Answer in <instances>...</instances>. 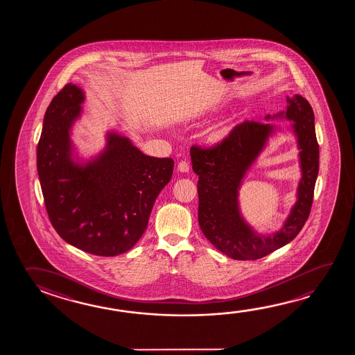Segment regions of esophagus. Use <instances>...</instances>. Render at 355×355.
<instances>
[{"label":"esophagus","mask_w":355,"mask_h":355,"mask_svg":"<svg viewBox=\"0 0 355 355\" xmlns=\"http://www.w3.org/2000/svg\"><path fill=\"white\" fill-rule=\"evenodd\" d=\"M178 171L182 172V173L189 172V163L187 162V161H180V162L178 163Z\"/></svg>","instance_id":"34e87169"}]
</instances>
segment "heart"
Instances as JSON below:
<instances>
[{
	"label": "heart",
	"instance_id": "b5f03b06",
	"mask_svg": "<svg viewBox=\"0 0 355 355\" xmlns=\"http://www.w3.org/2000/svg\"><path fill=\"white\" fill-rule=\"evenodd\" d=\"M230 130H232L230 128H221L219 130H216L214 134H213V140L220 141L223 139H225L229 132H230Z\"/></svg>",
	"mask_w": 355,
	"mask_h": 355
}]
</instances>
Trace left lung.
I'll return each instance as SVG.
<instances>
[{
	"label": "left lung",
	"instance_id": "8db88e82",
	"mask_svg": "<svg viewBox=\"0 0 355 355\" xmlns=\"http://www.w3.org/2000/svg\"><path fill=\"white\" fill-rule=\"evenodd\" d=\"M285 115L292 120L298 140L302 178L297 202L285 225L273 235L256 234L239 211L238 192L241 180L272 134L265 122L245 121L236 125L221 142L210 147L193 145L191 158L198 180V221L204 236L215 249L234 260H257L285 246L306 224L320 169V146L314 130L312 106L301 95L287 98ZM270 119V115L266 116Z\"/></svg>",
	"mask_w": 355,
	"mask_h": 355
}]
</instances>
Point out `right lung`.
<instances>
[{
  "mask_svg": "<svg viewBox=\"0 0 355 355\" xmlns=\"http://www.w3.org/2000/svg\"><path fill=\"white\" fill-rule=\"evenodd\" d=\"M83 101L80 87L70 83L48 106L37 147L42 193L53 227L68 244L93 255H120L145 233L175 162L146 156L126 137L109 134L100 156L76 164L69 130Z\"/></svg>",
  "mask_w": 355,
  "mask_h": 355,
  "instance_id": "obj_1",
  "label": "right lung"
}]
</instances>
